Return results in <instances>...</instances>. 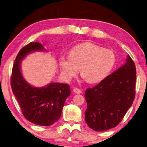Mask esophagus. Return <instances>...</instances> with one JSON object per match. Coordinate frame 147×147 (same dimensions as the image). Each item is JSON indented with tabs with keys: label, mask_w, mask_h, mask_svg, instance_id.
I'll return each mask as SVG.
<instances>
[{
	"label": "esophagus",
	"mask_w": 147,
	"mask_h": 147,
	"mask_svg": "<svg viewBox=\"0 0 147 147\" xmlns=\"http://www.w3.org/2000/svg\"><path fill=\"white\" fill-rule=\"evenodd\" d=\"M74 92H75V93L76 94H80V93H81L82 92V91L80 89H78V88H74Z\"/></svg>",
	"instance_id": "esophagus-1"
}]
</instances>
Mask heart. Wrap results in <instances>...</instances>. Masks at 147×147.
<instances>
[{"label": "heart", "mask_w": 147, "mask_h": 147, "mask_svg": "<svg viewBox=\"0 0 147 147\" xmlns=\"http://www.w3.org/2000/svg\"><path fill=\"white\" fill-rule=\"evenodd\" d=\"M116 62L114 52L91 42L74 47L69 56L59 58L61 74L65 80L70 81L81 73L89 83H98L107 78Z\"/></svg>", "instance_id": "obj_1"}]
</instances>
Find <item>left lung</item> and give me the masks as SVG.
Returning <instances> with one entry per match:
<instances>
[{
	"label": "left lung",
	"instance_id": "obj_1",
	"mask_svg": "<svg viewBox=\"0 0 147 147\" xmlns=\"http://www.w3.org/2000/svg\"><path fill=\"white\" fill-rule=\"evenodd\" d=\"M123 66L98 85L87 89L85 119L96 131L115 127L122 120L135 96L136 67L129 56Z\"/></svg>",
	"mask_w": 147,
	"mask_h": 147
}]
</instances>
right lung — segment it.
Returning <instances> with one entry per match:
<instances>
[{
  "instance_id": "right-lung-1",
  "label": "right lung",
  "mask_w": 147,
  "mask_h": 147,
  "mask_svg": "<svg viewBox=\"0 0 147 147\" xmlns=\"http://www.w3.org/2000/svg\"><path fill=\"white\" fill-rule=\"evenodd\" d=\"M45 51L37 42L24 47L14 60L11 76L12 92L26 119L36 125L49 126L58 121L67 97L70 95L68 84L51 83L46 87L36 88L26 82L20 71L21 60L31 52Z\"/></svg>"
}]
</instances>
